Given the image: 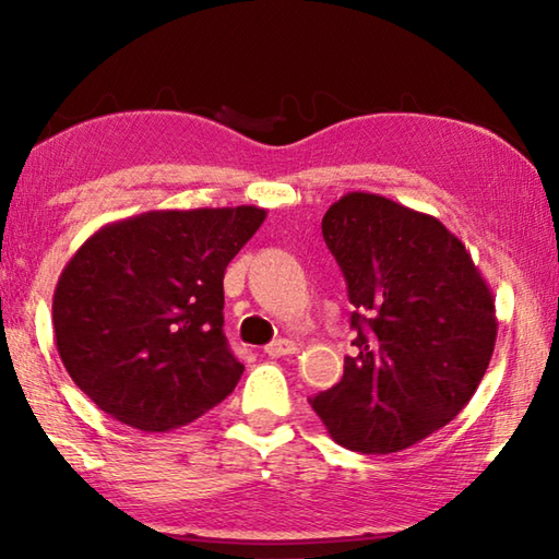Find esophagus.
I'll return each mask as SVG.
<instances>
[{
    "mask_svg": "<svg viewBox=\"0 0 559 559\" xmlns=\"http://www.w3.org/2000/svg\"><path fill=\"white\" fill-rule=\"evenodd\" d=\"M298 347L293 340H273L271 345H266V355L269 357H286V355H296Z\"/></svg>",
    "mask_w": 559,
    "mask_h": 559,
    "instance_id": "1",
    "label": "esophagus"
}]
</instances>
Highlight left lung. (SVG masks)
<instances>
[{"instance_id": "obj_1", "label": "left lung", "mask_w": 559, "mask_h": 559, "mask_svg": "<svg viewBox=\"0 0 559 559\" xmlns=\"http://www.w3.org/2000/svg\"><path fill=\"white\" fill-rule=\"evenodd\" d=\"M347 281L357 349L310 400L340 447L409 449L468 404L493 357L496 298L437 216L372 192H347L323 216Z\"/></svg>"}]
</instances>
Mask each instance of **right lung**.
Wrapping results in <instances>:
<instances>
[{
  "label": "right lung",
  "instance_id": "1",
  "mask_svg": "<svg viewBox=\"0 0 559 559\" xmlns=\"http://www.w3.org/2000/svg\"><path fill=\"white\" fill-rule=\"evenodd\" d=\"M253 204L153 210L91 234L53 290L61 362L88 400L140 431H173L234 392L224 271L259 231Z\"/></svg>",
  "mask_w": 559,
  "mask_h": 559
}]
</instances>
